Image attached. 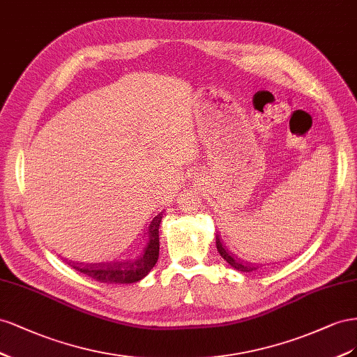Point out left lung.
<instances>
[{"mask_svg":"<svg viewBox=\"0 0 357 357\" xmlns=\"http://www.w3.org/2000/svg\"><path fill=\"white\" fill-rule=\"evenodd\" d=\"M215 243H217V250H218V252H220V256H221L224 260H226L233 269H236V271H239V272H252V271H256V269L259 268V266H256V264H254V263L243 261V260H241V259L233 256L231 252H229V250L224 248L222 242L220 241L218 236H215Z\"/></svg>","mask_w":357,"mask_h":357,"instance_id":"left-lung-1","label":"left lung"}]
</instances>
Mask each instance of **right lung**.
Segmentation results:
<instances>
[{"instance_id":"obj_1","label":"right lung","mask_w":357,"mask_h":357,"mask_svg":"<svg viewBox=\"0 0 357 357\" xmlns=\"http://www.w3.org/2000/svg\"><path fill=\"white\" fill-rule=\"evenodd\" d=\"M161 213L152 218L148 230L145 233L144 247L135 259L122 260V261H101V263H75L67 261L68 266L82 272L100 282L106 284H131L145 278L155 266L158 260L160 241H158V227L161 224Z\"/></svg>"}]
</instances>
